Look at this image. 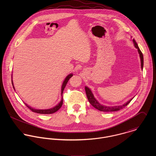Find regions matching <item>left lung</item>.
<instances>
[{
  "mask_svg": "<svg viewBox=\"0 0 156 156\" xmlns=\"http://www.w3.org/2000/svg\"><path fill=\"white\" fill-rule=\"evenodd\" d=\"M133 42L134 45V47L137 49L138 53L139 54V56H140V66H141V69H143V67H144V57H143V55L142 53L141 52V51L140 50L138 45L136 43V41L133 39ZM85 91H86V94H87V96L88 98V100L89 101V103H90V105L94 107L95 109L102 112H114L118 111H119L122 109H123L124 108H125L131 101L133 98L130 99V100H129L127 102H126V103H124L122 105H119V106H105L101 104H100L97 100L96 98L94 97V94H92V92L91 91V90L89 89L88 87H85Z\"/></svg>",
  "mask_w": 156,
  "mask_h": 156,
  "instance_id": "8db88e82",
  "label": "left lung"
}]
</instances>
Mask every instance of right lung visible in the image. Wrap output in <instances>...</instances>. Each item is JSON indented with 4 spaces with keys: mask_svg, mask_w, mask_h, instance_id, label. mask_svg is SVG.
<instances>
[{
    "mask_svg": "<svg viewBox=\"0 0 156 156\" xmlns=\"http://www.w3.org/2000/svg\"><path fill=\"white\" fill-rule=\"evenodd\" d=\"M73 76V74L72 73L68 74L67 77H66L65 80H64V82H63V83H62V87H61V96H62L61 100V101H60L56 106H55V107H53V108H50V109H34V108H33L29 106V105H27L26 103H24V104L26 105V106H27L28 108H29L32 111L34 112H35V113H40V114H51V113H53L58 111L61 108V106H62V104H63L62 94H63L64 90L65 88H66V86L67 82H68L69 79ZM11 78H12V77H11ZM11 81H12V84L13 88H14V89L15 90L14 87V84H13V82H12V79L11 80Z\"/></svg>",
    "mask_w": 156,
    "mask_h": 156,
    "instance_id": "1",
    "label": "right lung"
}]
</instances>
